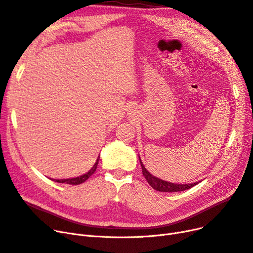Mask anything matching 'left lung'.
<instances>
[{"mask_svg": "<svg viewBox=\"0 0 253 253\" xmlns=\"http://www.w3.org/2000/svg\"><path fill=\"white\" fill-rule=\"evenodd\" d=\"M139 161H140L142 173H143L145 180L154 189L158 190V191H163V193H175V191H183V190H186V189L194 187L199 183V182H196V183H188V184H176V183H171V182L161 180L159 178L153 176L152 173L144 168V165L140 159V156H139Z\"/></svg>", "mask_w": 253, "mask_h": 253, "instance_id": "obj_1", "label": "left lung"}]
</instances>
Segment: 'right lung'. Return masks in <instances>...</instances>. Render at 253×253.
Masks as SVG:
<instances>
[{"mask_svg":"<svg viewBox=\"0 0 253 253\" xmlns=\"http://www.w3.org/2000/svg\"><path fill=\"white\" fill-rule=\"evenodd\" d=\"M99 158H100V157L98 156V158H97L96 162H95V164L93 165V168H92L88 172L84 173V175H82V176H78V177H75V178H69V179H53V181L58 182V183H67V184H71V185L82 184L83 182L88 180V179L90 178V176L93 175L94 171L96 170L97 164H98V161H99Z\"/></svg>","mask_w":253,"mask_h":253,"instance_id":"obj_1","label":"right lung"}]
</instances>
